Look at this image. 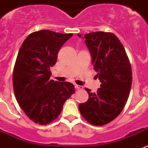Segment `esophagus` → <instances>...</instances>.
<instances>
[{
    "label": "esophagus",
    "mask_w": 148,
    "mask_h": 148,
    "mask_svg": "<svg viewBox=\"0 0 148 148\" xmlns=\"http://www.w3.org/2000/svg\"><path fill=\"white\" fill-rule=\"evenodd\" d=\"M75 87L76 88V90H82V89H83V87H82V86L77 85V84H75Z\"/></svg>",
    "instance_id": "esophagus-1"
}]
</instances>
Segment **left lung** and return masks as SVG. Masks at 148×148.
<instances>
[{
    "label": "left lung",
    "mask_w": 148,
    "mask_h": 148,
    "mask_svg": "<svg viewBox=\"0 0 148 148\" xmlns=\"http://www.w3.org/2000/svg\"><path fill=\"white\" fill-rule=\"evenodd\" d=\"M84 38L101 84L96 93L85 88L89 99L78 108L91 125L102 126L115 119L125 108L131 88V65L125 47L112 32H91Z\"/></svg>",
    "instance_id": "left-lung-1"
}]
</instances>
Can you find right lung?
<instances>
[{"label":"right lung","instance_id":"add662e5","mask_svg":"<svg viewBox=\"0 0 148 148\" xmlns=\"http://www.w3.org/2000/svg\"><path fill=\"white\" fill-rule=\"evenodd\" d=\"M73 34L43 29L29 35L18 52L12 83L18 104L30 120L45 125L58 118L66 99L75 92L70 82L50 80V66Z\"/></svg>","mask_w":148,"mask_h":148}]
</instances>
